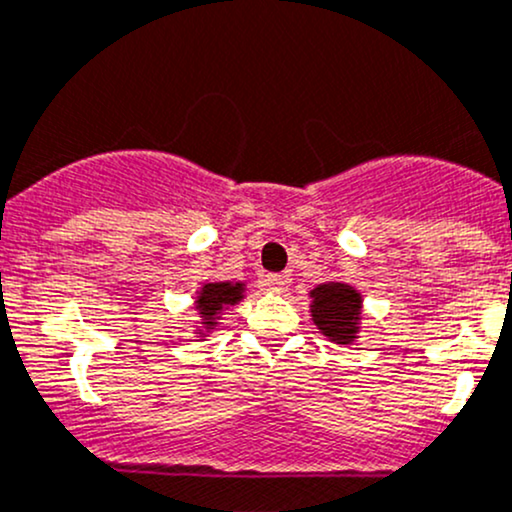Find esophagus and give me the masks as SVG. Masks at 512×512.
<instances>
[{"label":"esophagus","mask_w":512,"mask_h":512,"mask_svg":"<svg viewBox=\"0 0 512 512\" xmlns=\"http://www.w3.org/2000/svg\"><path fill=\"white\" fill-rule=\"evenodd\" d=\"M286 284H289V276L286 274H267L262 279L264 291H272V293H284Z\"/></svg>","instance_id":"1"}]
</instances>
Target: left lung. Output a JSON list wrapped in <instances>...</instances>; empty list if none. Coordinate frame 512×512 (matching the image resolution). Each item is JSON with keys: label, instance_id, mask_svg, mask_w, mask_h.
Listing matches in <instances>:
<instances>
[{"label": "left lung", "instance_id": "left-lung-1", "mask_svg": "<svg viewBox=\"0 0 512 512\" xmlns=\"http://www.w3.org/2000/svg\"><path fill=\"white\" fill-rule=\"evenodd\" d=\"M308 296L310 317L320 334L339 346L354 344L363 322L361 291L344 281H325V284H317Z\"/></svg>", "mask_w": 512, "mask_h": 512}]
</instances>
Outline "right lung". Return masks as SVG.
<instances>
[{"mask_svg": "<svg viewBox=\"0 0 512 512\" xmlns=\"http://www.w3.org/2000/svg\"><path fill=\"white\" fill-rule=\"evenodd\" d=\"M245 298V281H209L202 284L195 293L197 325L192 334H197V342L219 330L221 317L231 305H238Z\"/></svg>", "mask_w": 512, "mask_h": 512, "instance_id": "obj_1", "label": "right lung"}]
</instances>
